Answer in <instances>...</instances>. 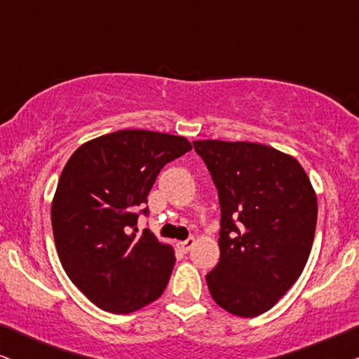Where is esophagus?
<instances>
[{"mask_svg":"<svg viewBox=\"0 0 359 359\" xmlns=\"http://www.w3.org/2000/svg\"><path fill=\"white\" fill-rule=\"evenodd\" d=\"M194 243H196V240H194L193 237H189L188 240H183V242H178V248L181 250V252L188 253L189 250L194 247Z\"/></svg>","mask_w":359,"mask_h":359,"instance_id":"1","label":"esophagus"}]
</instances>
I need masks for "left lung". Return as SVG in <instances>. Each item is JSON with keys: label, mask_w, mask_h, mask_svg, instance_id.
Masks as SVG:
<instances>
[{"label": "left lung", "mask_w": 359, "mask_h": 359, "mask_svg": "<svg viewBox=\"0 0 359 359\" xmlns=\"http://www.w3.org/2000/svg\"><path fill=\"white\" fill-rule=\"evenodd\" d=\"M217 188L220 258L210 296L238 317L266 312L301 276L317 225V196L299 161L252 142L198 140Z\"/></svg>", "instance_id": "8db88e82"}]
</instances>
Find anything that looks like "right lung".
I'll return each mask as SVG.
<instances>
[{
    "instance_id": "obj_1",
    "label": "right lung",
    "mask_w": 359,
    "mask_h": 359,
    "mask_svg": "<svg viewBox=\"0 0 359 359\" xmlns=\"http://www.w3.org/2000/svg\"><path fill=\"white\" fill-rule=\"evenodd\" d=\"M193 147L184 137L117 130L86 142L67 161L52 201L58 258L102 311L130 313L163 294L175 252L137 219L161 168Z\"/></svg>"
}]
</instances>
